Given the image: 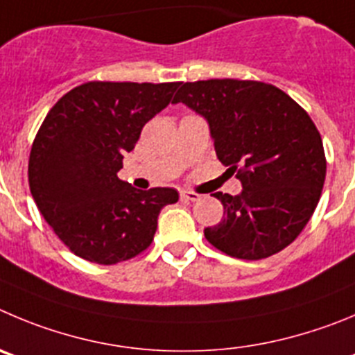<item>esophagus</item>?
Wrapping results in <instances>:
<instances>
[{
  "label": "esophagus",
  "instance_id": "34e87169",
  "mask_svg": "<svg viewBox=\"0 0 355 355\" xmlns=\"http://www.w3.org/2000/svg\"><path fill=\"white\" fill-rule=\"evenodd\" d=\"M180 198L184 201H198L201 196L198 193H194V191H182Z\"/></svg>",
  "mask_w": 355,
  "mask_h": 355
}]
</instances>
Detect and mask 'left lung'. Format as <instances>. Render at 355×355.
Wrapping results in <instances>:
<instances>
[{"label": "left lung", "instance_id": "8db88e82", "mask_svg": "<svg viewBox=\"0 0 355 355\" xmlns=\"http://www.w3.org/2000/svg\"><path fill=\"white\" fill-rule=\"evenodd\" d=\"M178 101L207 119L218 161L243 185L240 196L214 194L224 218L205 238L245 261L284 250L315 211L326 178L322 138L310 115L282 89L257 80L185 82Z\"/></svg>", "mask_w": 355, "mask_h": 355}]
</instances>
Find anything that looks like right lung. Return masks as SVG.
I'll return each instance as SVG.
<instances>
[{
	"instance_id": "add662e5",
	"label": "right lung",
	"mask_w": 355,
	"mask_h": 355,
	"mask_svg": "<svg viewBox=\"0 0 355 355\" xmlns=\"http://www.w3.org/2000/svg\"><path fill=\"white\" fill-rule=\"evenodd\" d=\"M178 85L85 82L43 119L29 154V189L75 256L105 266L140 256L154 240L161 208L178 201L175 189L138 191L117 177L125 152Z\"/></svg>"
}]
</instances>
